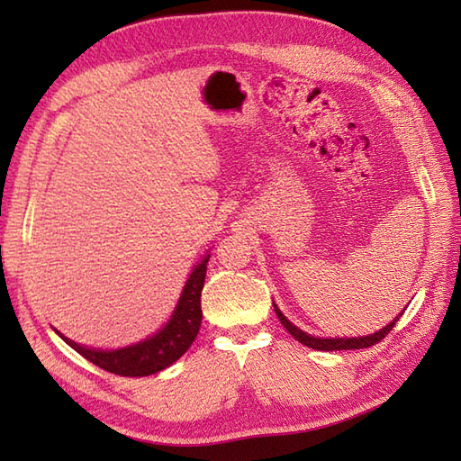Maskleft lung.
I'll return each mask as SVG.
<instances>
[{
  "label": "left lung",
  "instance_id": "1",
  "mask_svg": "<svg viewBox=\"0 0 461 461\" xmlns=\"http://www.w3.org/2000/svg\"><path fill=\"white\" fill-rule=\"evenodd\" d=\"M273 309H276L277 317L281 321V325L285 327L293 339H297L299 342H303V345L309 347V348H315V350H352V348H366V347H372L376 345V342H380L382 339H384L390 330H393V327L396 325V321L400 315L390 322V325H386L384 329H380L378 332H375V335H368V337H358V339H315L307 335V332H303L301 329H297L293 322H289L285 317H283V312L277 309L276 303H273Z\"/></svg>",
  "mask_w": 461,
  "mask_h": 461
}]
</instances>
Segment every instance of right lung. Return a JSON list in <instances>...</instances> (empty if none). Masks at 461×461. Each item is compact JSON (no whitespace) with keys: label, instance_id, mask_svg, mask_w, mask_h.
I'll return each instance as SVG.
<instances>
[{"label":"right lung","instance_id":"right-lung-1","mask_svg":"<svg viewBox=\"0 0 461 461\" xmlns=\"http://www.w3.org/2000/svg\"><path fill=\"white\" fill-rule=\"evenodd\" d=\"M210 256H205L202 263L195 266L192 276L185 283L182 297L176 305L172 319L160 332L146 339L139 345L119 348V350H95L77 345L68 340L61 332H57L68 347H73L81 357H85L99 368L113 372L119 376H149L174 365L185 350L190 348L194 339L198 337L202 325V289L205 281V266Z\"/></svg>","mask_w":461,"mask_h":461}]
</instances>
